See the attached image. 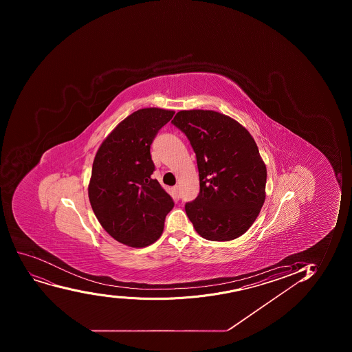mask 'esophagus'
<instances>
[{
    "instance_id": "34e87169",
    "label": "esophagus",
    "mask_w": 352,
    "mask_h": 352,
    "mask_svg": "<svg viewBox=\"0 0 352 352\" xmlns=\"http://www.w3.org/2000/svg\"><path fill=\"white\" fill-rule=\"evenodd\" d=\"M173 190L174 192H175V195H177V197H179V195H180V188H179V186H174Z\"/></svg>"
}]
</instances>
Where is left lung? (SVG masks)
Segmentation results:
<instances>
[{
    "label": "left lung",
    "instance_id": "left-lung-1",
    "mask_svg": "<svg viewBox=\"0 0 352 352\" xmlns=\"http://www.w3.org/2000/svg\"><path fill=\"white\" fill-rule=\"evenodd\" d=\"M172 124L188 138L199 167V196L185 206L189 220L206 240L237 239L266 197V165L254 138L235 119L212 110H182Z\"/></svg>",
    "mask_w": 352,
    "mask_h": 352
}]
</instances>
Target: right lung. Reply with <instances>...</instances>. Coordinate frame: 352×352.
Instances as JSON below:
<instances>
[{
    "label": "right lung",
    "instance_id": "right-lung-1",
    "mask_svg": "<svg viewBox=\"0 0 352 352\" xmlns=\"http://www.w3.org/2000/svg\"><path fill=\"white\" fill-rule=\"evenodd\" d=\"M174 111L140 109L105 138L95 155L88 197L101 226L132 248L153 244L163 233L173 199L156 179L150 146Z\"/></svg>",
    "mask_w": 352,
    "mask_h": 352
}]
</instances>
